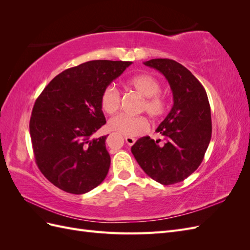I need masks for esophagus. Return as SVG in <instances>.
Listing matches in <instances>:
<instances>
[{"label":"esophagus","instance_id":"obj_1","mask_svg":"<svg viewBox=\"0 0 250 250\" xmlns=\"http://www.w3.org/2000/svg\"><path fill=\"white\" fill-rule=\"evenodd\" d=\"M125 141H126V143H127L129 146H132L133 144L135 143V139L132 138V137H125Z\"/></svg>","mask_w":250,"mask_h":250}]
</instances>
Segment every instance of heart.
Returning <instances> with one entry per match:
<instances>
[{"instance_id": "heart-1", "label": "heart", "mask_w": 250, "mask_h": 250, "mask_svg": "<svg viewBox=\"0 0 250 250\" xmlns=\"http://www.w3.org/2000/svg\"><path fill=\"white\" fill-rule=\"evenodd\" d=\"M127 84L145 98L142 109L145 110L150 117L160 118L163 116L167 102L161 96V84L158 80L148 74H139L127 81ZM121 104V97L119 90L115 86L105 87L101 95V107L104 112L112 115L115 113ZM108 128L111 131L118 132L126 137H134L149 129V123L145 117H131L120 113L108 121Z\"/></svg>"}]
</instances>
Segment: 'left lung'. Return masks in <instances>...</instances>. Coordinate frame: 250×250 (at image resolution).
Segmentation results:
<instances>
[{
    "label": "left lung",
    "mask_w": 250,
    "mask_h": 250,
    "mask_svg": "<svg viewBox=\"0 0 250 250\" xmlns=\"http://www.w3.org/2000/svg\"><path fill=\"white\" fill-rule=\"evenodd\" d=\"M144 64L162 73L169 82L173 106L156 128L164 137H143L131 152L149 177L164 186L185 180L199 167L211 137L210 107L206 89L183 64L167 58Z\"/></svg>",
    "instance_id": "8db88e82"
}]
</instances>
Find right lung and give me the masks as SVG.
Here are the masks:
<instances>
[{
	"instance_id": "obj_1",
	"label": "right lung",
	"mask_w": 250,
	"mask_h": 250,
	"mask_svg": "<svg viewBox=\"0 0 250 250\" xmlns=\"http://www.w3.org/2000/svg\"><path fill=\"white\" fill-rule=\"evenodd\" d=\"M131 62L92 60L60 73L37 98L30 137L41 172L60 190L84 194L106 177V135H92L106 123L101 107L105 87Z\"/></svg>"
}]
</instances>
